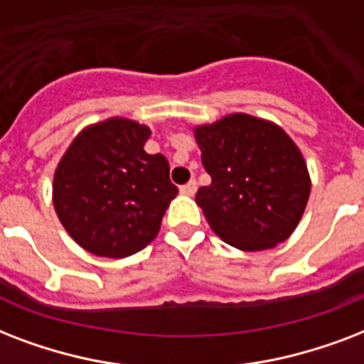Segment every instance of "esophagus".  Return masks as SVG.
I'll return each mask as SVG.
<instances>
[{
	"instance_id": "34e87169",
	"label": "esophagus",
	"mask_w": 364,
	"mask_h": 364,
	"mask_svg": "<svg viewBox=\"0 0 364 364\" xmlns=\"http://www.w3.org/2000/svg\"><path fill=\"white\" fill-rule=\"evenodd\" d=\"M197 191V182L196 180H190L188 184H184L180 188V193H184V196H196Z\"/></svg>"
}]
</instances>
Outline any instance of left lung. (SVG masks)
Returning a JSON list of instances; mask_svg holds the SVG:
<instances>
[{
	"label": "left lung",
	"mask_w": 364,
	"mask_h": 364,
	"mask_svg": "<svg viewBox=\"0 0 364 364\" xmlns=\"http://www.w3.org/2000/svg\"><path fill=\"white\" fill-rule=\"evenodd\" d=\"M193 132L213 180L196 196L210 230L247 252L289 239L311 190L308 165L292 138L249 114L226 115Z\"/></svg>",
	"instance_id": "1"
}]
</instances>
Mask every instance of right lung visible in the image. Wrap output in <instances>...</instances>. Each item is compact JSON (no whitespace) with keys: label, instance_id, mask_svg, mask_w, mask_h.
<instances>
[{"label":"right lung","instance_id":"1","mask_svg":"<svg viewBox=\"0 0 364 364\" xmlns=\"http://www.w3.org/2000/svg\"><path fill=\"white\" fill-rule=\"evenodd\" d=\"M150 134V127L109 117L83 129L62 156L53 205L87 252L125 258L157 237L178 188L168 178L165 156L144 151Z\"/></svg>","mask_w":364,"mask_h":364}]
</instances>
